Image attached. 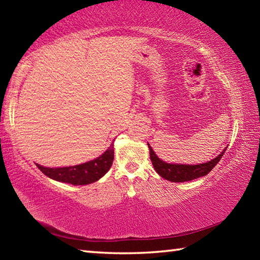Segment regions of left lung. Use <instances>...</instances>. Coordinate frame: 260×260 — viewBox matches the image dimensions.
I'll list each match as a JSON object with an SVG mask.
<instances>
[{
    "label": "left lung",
    "instance_id": "obj_1",
    "mask_svg": "<svg viewBox=\"0 0 260 260\" xmlns=\"http://www.w3.org/2000/svg\"><path fill=\"white\" fill-rule=\"evenodd\" d=\"M149 153H150V159L156 172L165 180H169L171 182H184L191 181L197 178L204 177V175L211 172V170L218 164L219 160L225 153L226 149L219 153L217 157L206 162L202 164H177V162H166L161 160L159 157L156 155V152L152 150L150 144L148 143Z\"/></svg>",
    "mask_w": 260,
    "mask_h": 260
}]
</instances>
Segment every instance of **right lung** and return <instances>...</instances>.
<instances>
[{"instance_id": "right-lung-1", "label": "right lung", "mask_w": 260, "mask_h": 260, "mask_svg": "<svg viewBox=\"0 0 260 260\" xmlns=\"http://www.w3.org/2000/svg\"><path fill=\"white\" fill-rule=\"evenodd\" d=\"M114 148L112 142L102 155L82 164L64 167H46L40 164H37V166L43 174L52 180L71 183L73 186H82L96 182L104 177L112 166Z\"/></svg>"}]
</instances>
